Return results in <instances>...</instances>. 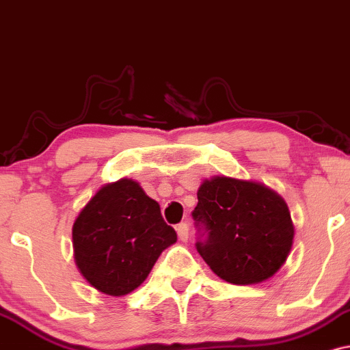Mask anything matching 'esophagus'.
Wrapping results in <instances>:
<instances>
[{"label": "esophagus", "instance_id": "esophagus-1", "mask_svg": "<svg viewBox=\"0 0 350 350\" xmlns=\"http://www.w3.org/2000/svg\"><path fill=\"white\" fill-rule=\"evenodd\" d=\"M176 232H178L180 241H183V242L188 241V232H190V229H188L187 223H180L178 226H176Z\"/></svg>", "mask_w": 350, "mask_h": 350}]
</instances>
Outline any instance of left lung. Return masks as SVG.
I'll list each match as a JSON object with an SVG mask.
<instances>
[{
    "instance_id": "left-lung-1",
    "label": "left lung",
    "mask_w": 350,
    "mask_h": 350,
    "mask_svg": "<svg viewBox=\"0 0 350 350\" xmlns=\"http://www.w3.org/2000/svg\"><path fill=\"white\" fill-rule=\"evenodd\" d=\"M196 195L193 217L208 232L196 249L217 277L252 285L282 269L293 245L295 226L277 191L223 175L203 180Z\"/></svg>"
}]
</instances>
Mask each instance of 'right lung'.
Here are the masks:
<instances>
[{"instance_id": "obj_1", "label": "right lung", "mask_w": 350, "mask_h": 350, "mask_svg": "<svg viewBox=\"0 0 350 350\" xmlns=\"http://www.w3.org/2000/svg\"><path fill=\"white\" fill-rule=\"evenodd\" d=\"M73 257L83 278L109 297L141 286L160 254L176 242L160 206L139 182L106 183L90 198L72 228Z\"/></svg>"}]
</instances>
